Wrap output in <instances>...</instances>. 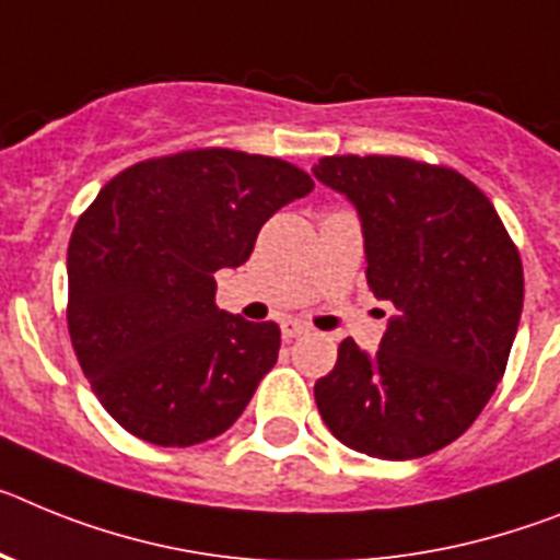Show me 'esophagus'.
Listing matches in <instances>:
<instances>
[{
  "mask_svg": "<svg viewBox=\"0 0 560 560\" xmlns=\"http://www.w3.org/2000/svg\"><path fill=\"white\" fill-rule=\"evenodd\" d=\"M307 332H310V327L307 324H301V320H295V318L281 320V338L284 340L301 338V335H307Z\"/></svg>",
  "mask_w": 560,
  "mask_h": 560,
  "instance_id": "1",
  "label": "esophagus"
}]
</instances>
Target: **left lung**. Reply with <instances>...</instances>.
Listing matches in <instances>:
<instances>
[{"instance_id":"obj_1","label":"left lung","mask_w":560,"mask_h":560,"mask_svg":"<svg viewBox=\"0 0 560 560\" xmlns=\"http://www.w3.org/2000/svg\"><path fill=\"white\" fill-rule=\"evenodd\" d=\"M313 174L358 208L366 281L397 307L374 354L340 343L315 383L320 417L377 459L434 454L502 381L524 304L518 247L493 202L445 165L335 154Z\"/></svg>"}]
</instances>
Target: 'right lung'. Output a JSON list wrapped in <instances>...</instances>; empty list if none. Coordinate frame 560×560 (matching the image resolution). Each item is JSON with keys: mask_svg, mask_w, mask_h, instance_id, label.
Returning a JSON list of instances; mask_svg holds the SVG:
<instances>
[{"mask_svg": "<svg viewBox=\"0 0 560 560\" xmlns=\"http://www.w3.org/2000/svg\"><path fill=\"white\" fill-rule=\"evenodd\" d=\"M313 188L279 158L188 149L129 165L78 217L67 327L92 392L129 434L188 448L240 420L281 332L217 307L213 273L245 265L261 225Z\"/></svg>", "mask_w": 560, "mask_h": 560, "instance_id": "right-lung-1", "label": "right lung"}]
</instances>
